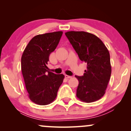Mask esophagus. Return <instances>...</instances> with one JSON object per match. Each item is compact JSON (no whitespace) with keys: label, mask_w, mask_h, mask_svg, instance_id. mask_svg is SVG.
<instances>
[{"label":"esophagus","mask_w":131,"mask_h":131,"mask_svg":"<svg viewBox=\"0 0 131 131\" xmlns=\"http://www.w3.org/2000/svg\"><path fill=\"white\" fill-rule=\"evenodd\" d=\"M64 77H65V78H67V79H70V78H71V76H68V75H64Z\"/></svg>","instance_id":"34e87169"}]
</instances>
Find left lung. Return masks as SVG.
<instances>
[{
    "label": "left lung",
    "instance_id": "1",
    "mask_svg": "<svg viewBox=\"0 0 131 131\" xmlns=\"http://www.w3.org/2000/svg\"><path fill=\"white\" fill-rule=\"evenodd\" d=\"M70 40L79 59L87 63V70L78 79L76 96L79 100L91 103L104 95L110 79L112 67L110 53L98 37L84 31H68Z\"/></svg>",
    "mask_w": 131,
    "mask_h": 131
}]
</instances>
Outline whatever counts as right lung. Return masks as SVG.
I'll use <instances>...</instances> for the list:
<instances>
[{"mask_svg": "<svg viewBox=\"0 0 131 131\" xmlns=\"http://www.w3.org/2000/svg\"><path fill=\"white\" fill-rule=\"evenodd\" d=\"M62 31L36 36L29 41L21 57V71L30 100L40 105L55 100L64 76L47 71L49 55L55 50Z\"/></svg>", "mask_w": 131, "mask_h": 131, "instance_id": "add662e5", "label": "right lung"}]
</instances>
